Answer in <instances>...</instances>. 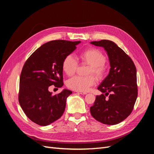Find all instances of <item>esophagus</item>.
<instances>
[{
    "label": "esophagus",
    "mask_w": 154,
    "mask_h": 154,
    "mask_svg": "<svg viewBox=\"0 0 154 154\" xmlns=\"http://www.w3.org/2000/svg\"><path fill=\"white\" fill-rule=\"evenodd\" d=\"M78 94H82V95H85L87 94V92H77Z\"/></svg>",
    "instance_id": "esophagus-1"
}]
</instances>
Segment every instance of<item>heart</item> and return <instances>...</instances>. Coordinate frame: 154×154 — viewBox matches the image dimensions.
<instances>
[{
    "label": "heart",
    "instance_id": "heart-1",
    "mask_svg": "<svg viewBox=\"0 0 154 154\" xmlns=\"http://www.w3.org/2000/svg\"><path fill=\"white\" fill-rule=\"evenodd\" d=\"M79 58L82 63L90 66L87 72L88 74H93L98 80L105 76L107 71V66L105 63L106 57L101 51L96 48L87 49L79 54ZM77 67V60L72 55L69 54L64 58L62 67L63 71L67 76L73 75ZM95 83L96 79L92 75L86 77L74 76L67 81V85L72 90L84 92L94 85Z\"/></svg>",
    "mask_w": 154,
    "mask_h": 154
}]
</instances>
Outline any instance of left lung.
<instances>
[{
	"label": "left lung",
	"mask_w": 154,
	"mask_h": 154,
	"mask_svg": "<svg viewBox=\"0 0 154 154\" xmlns=\"http://www.w3.org/2000/svg\"><path fill=\"white\" fill-rule=\"evenodd\" d=\"M91 44L105 49L110 66L109 75L97 87L102 94L96 96L94 105L90 108L91 113L102 123L116 125L131 114L136 103V68L128 55L112 41L101 40Z\"/></svg>",
	"instance_id": "1"
}]
</instances>
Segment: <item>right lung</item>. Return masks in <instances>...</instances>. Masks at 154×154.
Listing matches in <instances>:
<instances>
[{"mask_svg": "<svg viewBox=\"0 0 154 154\" xmlns=\"http://www.w3.org/2000/svg\"><path fill=\"white\" fill-rule=\"evenodd\" d=\"M80 41H50L41 45L26 60L20 77L18 101L32 122L46 126L58 119L66 109L67 97L72 91L63 89L52 95L51 85L62 87V62L76 49Z\"/></svg>", "mask_w": 154, "mask_h": 154, "instance_id": "obj_1", "label": "right lung"}]
</instances>
